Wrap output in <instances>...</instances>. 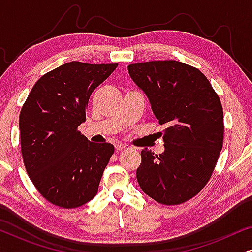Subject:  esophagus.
Here are the masks:
<instances>
[{"mask_svg":"<svg viewBox=\"0 0 252 252\" xmlns=\"http://www.w3.org/2000/svg\"><path fill=\"white\" fill-rule=\"evenodd\" d=\"M115 147H116L117 150H126V149H129V147L127 146V144H125V143H120V142L116 143Z\"/></svg>","mask_w":252,"mask_h":252,"instance_id":"esophagus-1","label":"esophagus"}]
</instances>
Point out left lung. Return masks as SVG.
Here are the masks:
<instances>
[{"instance_id":"8db88e82","label":"left lung","mask_w":252,"mask_h":252,"mask_svg":"<svg viewBox=\"0 0 252 252\" xmlns=\"http://www.w3.org/2000/svg\"><path fill=\"white\" fill-rule=\"evenodd\" d=\"M128 73L164 129V153L141 151L136 179L160 204L184 203L211 177L223 140L220 99L201 71L177 61L132 64Z\"/></svg>"}]
</instances>
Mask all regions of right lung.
<instances>
[{
  "label": "right lung",
  "instance_id": "add662e5",
  "mask_svg": "<svg viewBox=\"0 0 252 252\" xmlns=\"http://www.w3.org/2000/svg\"><path fill=\"white\" fill-rule=\"evenodd\" d=\"M118 64L70 62L42 75L19 116L20 144L29 177L47 201L64 209L97 194L111 143H93L78 127L89 97Z\"/></svg>",
  "mask_w": 252,
  "mask_h": 252
}]
</instances>
